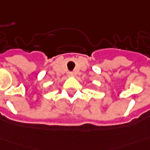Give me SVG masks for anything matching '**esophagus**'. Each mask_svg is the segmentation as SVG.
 Wrapping results in <instances>:
<instances>
[{
    "instance_id": "34e87169",
    "label": "esophagus",
    "mask_w": 150,
    "mask_h": 150,
    "mask_svg": "<svg viewBox=\"0 0 150 150\" xmlns=\"http://www.w3.org/2000/svg\"><path fill=\"white\" fill-rule=\"evenodd\" d=\"M74 75H75V74L73 73H69V77H74Z\"/></svg>"
}]
</instances>
